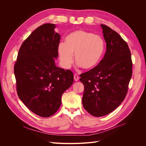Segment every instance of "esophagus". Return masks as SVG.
Returning a JSON list of instances; mask_svg holds the SVG:
<instances>
[{
    "mask_svg": "<svg viewBox=\"0 0 146 146\" xmlns=\"http://www.w3.org/2000/svg\"><path fill=\"white\" fill-rule=\"evenodd\" d=\"M74 80L77 82V81H78L79 80V77L77 76V74H74Z\"/></svg>",
    "mask_w": 146,
    "mask_h": 146,
    "instance_id": "obj_1",
    "label": "esophagus"
}]
</instances>
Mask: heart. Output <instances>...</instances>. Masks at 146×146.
Returning a JSON list of instances; mask_svg holds the SVG:
<instances>
[{"instance_id": "heart-1", "label": "heart", "mask_w": 146, "mask_h": 146, "mask_svg": "<svg viewBox=\"0 0 146 146\" xmlns=\"http://www.w3.org/2000/svg\"><path fill=\"white\" fill-rule=\"evenodd\" d=\"M105 48L104 39L98 35L83 30L69 34L65 43L58 46L60 62L64 68H69L73 62V54L78 66L86 70L94 69L99 64Z\"/></svg>"}]
</instances>
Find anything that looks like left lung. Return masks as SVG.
<instances>
[{"instance_id": "1", "label": "left lung", "mask_w": 146, "mask_h": 146, "mask_svg": "<svg viewBox=\"0 0 146 146\" xmlns=\"http://www.w3.org/2000/svg\"><path fill=\"white\" fill-rule=\"evenodd\" d=\"M107 50L99 64L80 75L84 85L83 107L91 115L101 117L114 111L127 95L132 76L131 52L116 32L101 24Z\"/></svg>"}]
</instances>
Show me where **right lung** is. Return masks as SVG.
<instances>
[{"instance_id": "add662e5", "label": "right lung", "mask_w": 146, "mask_h": 146, "mask_svg": "<svg viewBox=\"0 0 146 146\" xmlns=\"http://www.w3.org/2000/svg\"><path fill=\"white\" fill-rule=\"evenodd\" d=\"M55 25L38 27L22 44L14 66L17 93L30 111L47 117L61 104V96L72 85L73 72L56 67L61 36Z\"/></svg>"}]
</instances>
